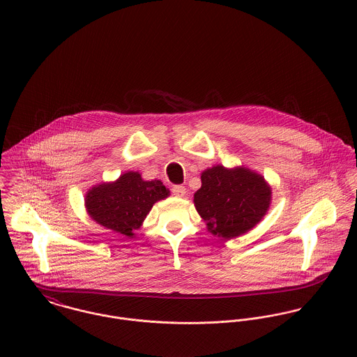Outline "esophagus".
<instances>
[{
    "label": "esophagus",
    "mask_w": 357,
    "mask_h": 357,
    "mask_svg": "<svg viewBox=\"0 0 357 357\" xmlns=\"http://www.w3.org/2000/svg\"><path fill=\"white\" fill-rule=\"evenodd\" d=\"M172 192L174 197L177 198H183L185 195V187L184 185H173L172 188Z\"/></svg>",
    "instance_id": "esophagus-1"
}]
</instances>
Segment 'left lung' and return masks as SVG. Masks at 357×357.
Masks as SVG:
<instances>
[{"label": "left lung", "mask_w": 357, "mask_h": 357, "mask_svg": "<svg viewBox=\"0 0 357 357\" xmlns=\"http://www.w3.org/2000/svg\"><path fill=\"white\" fill-rule=\"evenodd\" d=\"M194 204L207 229L224 239L241 236L255 228L271 204L272 190L265 178L248 167L206 169Z\"/></svg>", "instance_id": "left-lung-1"}]
</instances>
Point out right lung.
Segmentation results:
<instances>
[{"instance_id": "1", "label": "right lung", "mask_w": 357, "mask_h": 357, "mask_svg": "<svg viewBox=\"0 0 357 357\" xmlns=\"http://www.w3.org/2000/svg\"><path fill=\"white\" fill-rule=\"evenodd\" d=\"M169 195L170 191L162 181H144L139 172H128L114 183H102L89 190L85 206L98 224L133 238L153 204Z\"/></svg>"}]
</instances>
